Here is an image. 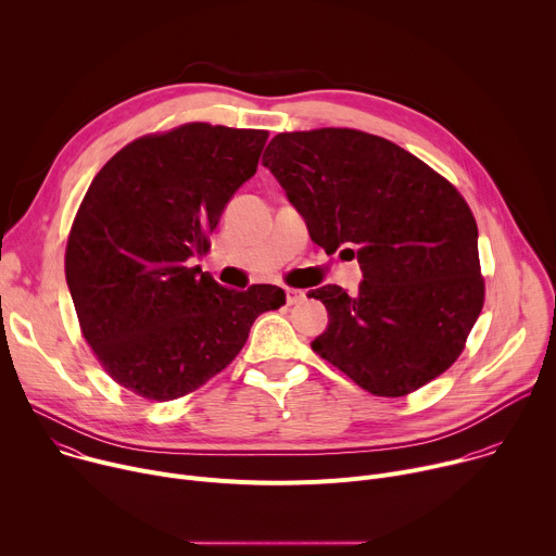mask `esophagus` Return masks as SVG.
<instances>
[{"label": "esophagus", "mask_w": 556, "mask_h": 556, "mask_svg": "<svg viewBox=\"0 0 556 556\" xmlns=\"http://www.w3.org/2000/svg\"><path fill=\"white\" fill-rule=\"evenodd\" d=\"M303 299H305V292H303V290H296V288H286V303H288V305L301 303Z\"/></svg>", "instance_id": "obj_1"}]
</instances>
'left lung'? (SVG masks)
<instances>
[{
  "label": "left lung",
  "mask_w": 556,
  "mask_h": 556,
  "mask_svg": "<svg viewBox=\"0 0 556 556\" xmlns=\"http://www.w3.org/2000/svg\"><path fill=\"white\" fill-rule=\"evenodd\" d=\"M314 244L358 257L356 294L321 286L312 350L356 384L399 399L446 371L484 305L478 224L451 182L403 147L356 129L277 134L264 153Z\"/></svg>",
  "instance_id": "left-lung-1"
}]
</instances>
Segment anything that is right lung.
Listing matches in <instances>:
<instances>
[{
    "label": "right lung",
    "instance_id": "right-lung-1",
    "mask_svg": "<svg viewBox=\"0 0 556 556\" xmlns=\"http://www.w3.org/2000/svg\"><path fill=\"white\" fill-rule=\"evenodd\" d=\"M268 131L189 123L123 147L92 180L65 251L84 337L105 371L149 401H176L222 371L257 316L286 303L270 283L219 286L193 260L257 172Z\"/></svg>",
    "mask_w": 556,
    "mask_h": 556
}]
</instances>
